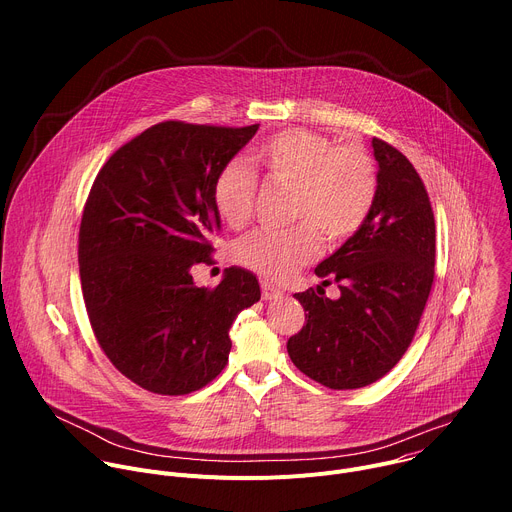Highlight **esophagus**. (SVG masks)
Segmentation results:
<instances>
[{"mask_svg": "<svg viewBox=\"0 0 512 512\" xmlns=\"http://www.w3.org/2000/svg\"><path fill=\"white\" fill-rule=\"evenodd\" d=\"M261 296H263V300L271 302V300H279L283 296V291L273 287L269 281H261Z\"/></svg>", "mask_w": 512, "mask_h": 512, "instance_id": "esophagus-1", "label": "esophagus"}]
</instances>
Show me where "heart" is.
<instances>
[{
  "instance_id": "1",
  "label": "heart",
  "mask_w": 512,
  "mask_h": 512,
  "mask_svg": "<svg viewBox=\"0 0 512 512\" xmlns=\"http://www.w3.org/2000/svg\"><path fill=\"white\" fill-rule=\"evenodd\" d=\"M255 174L265 182L287 186L291 218L298 227L289 231H255L235 245V261L251 271L283 281L320 251V239L338 247L352 239L377 202L379 172L371 154L356 143L336 145L328 135L285 129L249 156ZM241 162H229L212 182V204L221 221L243 227L255 208L257 178Z\"/></svg>"
}]
</instances>
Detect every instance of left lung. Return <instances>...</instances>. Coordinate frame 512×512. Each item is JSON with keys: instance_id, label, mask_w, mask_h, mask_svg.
<instances>
[{"instance_id": "left-lung-1", "label": "left lung", "mask_w": 512, "mask_h": 512, "mask_svg": "<svg viewBox=\"0 0 512 512\" xmlns=\"http://www.w3.org/2000/svg\"><path fill=\"white\" fill-rule=\"evenodd\" d=\"M379 192L364 227L316 267L336 282L330 301L310 287L296 300L306 326L287 340L291 362L328 389H360L385 377L409 348L435 275L433 210L413 164L373 139Z\"/></svg>"}]
</instances>
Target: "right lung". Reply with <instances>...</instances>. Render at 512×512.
I'll return each instance as SVG.
<instances>
[{
  "label": "right lung",
  "mask_w": 512,
  "mask_h": 512,
  "mask_svg": "<svg viewBox=\"0 0 512 512\" xmlns=\"http://www.w3.org/2000/svg\"><path fill=\"white\" fill-rule=\"evenodd\" d=\"M257 129L162 121L121 145L91 186L79 231L89 322L145 391L188 395L221 375L233 322L261 298L245 269L229 267L216 287L190 273L221 231L212 182Z\"/></svg>",
  "instance_id": "add662e5"
}]
</instances>
